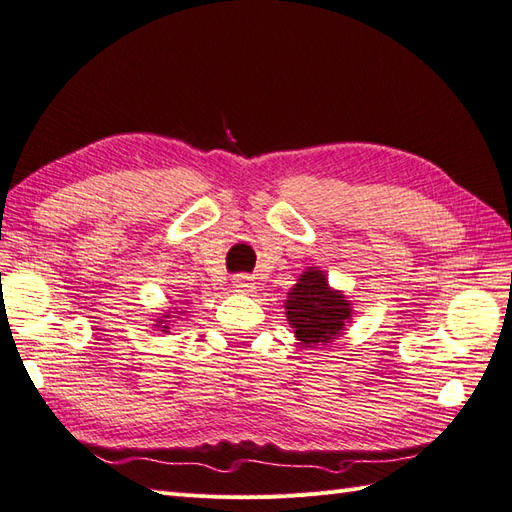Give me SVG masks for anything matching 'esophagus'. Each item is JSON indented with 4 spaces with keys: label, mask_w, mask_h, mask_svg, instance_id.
Masks as SVG:
<instances>
[{
    "label": "esophagus",
    "mask_w": 512,
    "mask_h": 512,
    "mask_svg": "<svg viewBox=\"0 0 512 512\" xmlns=\"http://www.w3.org/2000/svg\"><path fill=\"white\" fill-rule=\"evenodd\" d=\"M232 288L239 290V292H254L256 290V282L252 280L250 275H237L235 280H232Z\"/></svg>",
    "instance_id": "1"
}]
</instances>
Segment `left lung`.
I'll list each match as a JSON object with an SVG mask.
<instances>
[{"instance_id": "1", "label": "left lung", "mask_w": 512, "mask_h": 512, "mask_svg": "<svg viewBox=\"0 0 512 512\" xmlns=\"http://www.w3.org/2000/svg\"><path fill=\"white\" fill-rule=\"evenodd\" d=\"M290 329L307 348L327 346L339 339L352 320V301L342 290L329 284V277L318 267H307L284 301Z\"/></svg>"}]
</instances>
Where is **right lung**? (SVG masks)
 Here are the masks:
<instances>
[{"instance_id":"obj_1","label":"right lung","mask_w":512,"mask_h":512,"mask_svg":"<svg viewBox=\"0 0 512 512\" xmlns=\"http://www.w3.org/2000/svg\"><path fill=\"white\" fill-rule=\"evenodd\" d=\"M177 303H185V301H177ZM175 313L178 314L177 317L174 316ZM181 316H185V309H181V307H168V309H164L162 314H158L156 320H153V322H156V324H153V327L160 329L162 333H168L170 322H173V318H181Z\"/></svg>"}]
</instances>
